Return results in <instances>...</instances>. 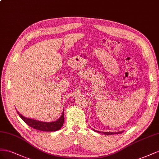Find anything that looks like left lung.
Wrapping results in <instances>:
<instances>
[{
  "instance_id": "left-lung-1",
  "label": "left lung",
  "mask_w": 159,
  "mask_h": 159,
  "mask_svg": "<svg viewBox=\"0 0 159 159\" xmlns=\"http://www.w3.org/2000/svg\"><path fill=\"white\" fill-rule=\"evenodd\" d=\"M94 130V129H93ZM95 132H97V133H100L99 131H98V130H94ZM122 131H120V132H116V133H111V132H101V133H103V134H107V135H111V134H120V133H122Z\"/></svg>"
}]
</instances>
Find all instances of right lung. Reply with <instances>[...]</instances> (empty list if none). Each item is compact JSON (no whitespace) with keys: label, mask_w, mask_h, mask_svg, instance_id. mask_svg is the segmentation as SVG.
<instances>
[{"label":"right lung","mask_w":159,"mask_h":159,"mask_svg":"<svg viewBox=\"0 0 159 159\" xmlns=\"http://www.w3.org/2000/svg\"><path fill=\"white\" fill-rule=\"evenodd\" d=\"M17 112L20 116V117L22 119V120H24V122L26 125H28L30 127L33 128L36 130L41 131H47V132H52V131L59 130L62 127L63 123H64V111L62 112L61 116L57 120L49 122H42L32 119H29V118H26L24 116L21 115L18 111Z\"/></svg>","instance_id":"obj_1"}]
</instances>
